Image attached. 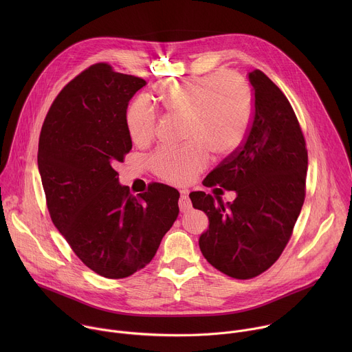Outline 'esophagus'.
<instances>
[{"mask_svg": "<svg viewBox=\"0 0 352 352\" xmlns=\"http://www.w3.org/2000/svg\"><path fill=\"white\" fill-rule=\"evenodd\" d=\"M178 205H179V210L184 212V213L188 212V210L192 208L190 200H189V197H188V190H181V196H179Z\"/></svg>", "mask_w": 352, "mask_h": 352, "instance_id": "34e87169", "label": "esophagus"}]
</instances>
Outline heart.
Returning a JSON list of instances; mask_svg holds the SVG:
<instances>
[{"mask_svg": "<svg viewBox=\"0 0 352 352\" xmlns=\"http://www.w3.org/2000/svg\"><path fill=\"white\" fill-rule=\"evenodd\" d=\"M156 97L167 114L184 117V138L178 147H162L150 157V167L160 178L185 184L217 157L232 155L243 142L252 121L254 100L245 79L221 71L185 80L163 82ZM126 126L136 144H146L157 131V116L144 98L126 111Z\"/></svg>", "mask_w": 352, "mask_h": 352, "instance_id": "obj_1", "label": "heart"}]
</instances>
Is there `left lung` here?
I'll list each match as a JSON object with an SVG mask.
<instances>
[{
    "instance_id": "1",
    "label": "left lung",
    "mask_w": 352,
    "mask_h": 352,
    "mask_svg": "<svg viewBox=\"0 0 352 352\" xmlns=\"http://www.w3.org/2000/svg\"><path fill=\"white\" fill-rule=\"evenodd\" d=\"M248 78L254 113L245 140L204 181L235 190V200L224 205L219 196L189 193L193 208L209 217L199 238L204 256L238 280L262 274L283 254L304 205L308 168L305 138L288 98L262 71Z\"/></svg>"
}]
</instances>
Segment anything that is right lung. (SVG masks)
I'll list each match as a JSON object with an SVG mask.
<instances>
[{
  "label": "right lung",
  "instance_id": "1",
  "mask_svg": "<svg viewBox=\"0 0 352 352\" xmlns=\"http://www.w3.org/2000/svg\"><path fill=\"white\" fill-rule=\"evenodd\" d=\"M144 85L104 63L89 67L56 97L38 139L50 217L75 255L107 278L150 263L179 213L175 188L153 182L133 196L114 170L132 148L126 109Z\"/></svg>",
  "mask_w": 352,
  "mask_h": 352
}]
</instances>
